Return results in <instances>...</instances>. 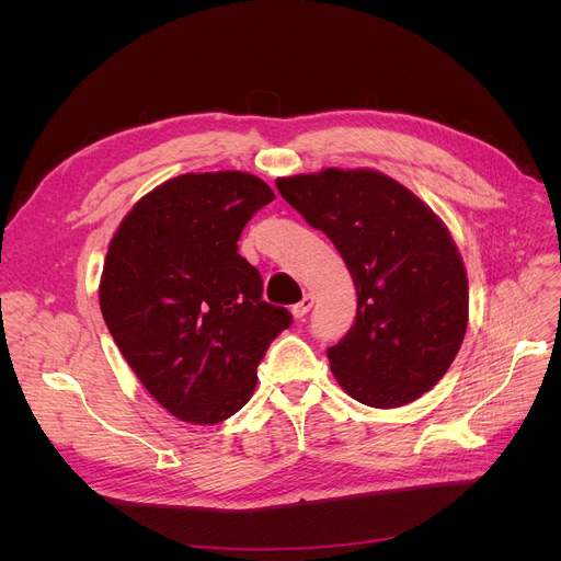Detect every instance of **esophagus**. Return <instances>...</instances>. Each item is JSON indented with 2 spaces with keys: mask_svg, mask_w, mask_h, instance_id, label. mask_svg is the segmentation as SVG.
<instances>
[{
  "mask_svg": "<svg viewBox=\"0 0 561 561\" xmlns=\"http://www.w3.org/2000/svg\"><path fill=\"white\" fill-rule=\"evenodd\" d=\"M313 296H311V293H305V298L298 302V305H293L290 307V313L293 316H296V318H302V316H307V311L313 307Z\"/></svg>",
  "mask_w": 561,
  "mask_h": 561,
  "instance_id": "obj_1",
  "label": "esophagus"
}]
</instances>
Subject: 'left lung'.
<instances>
[{"label": "left lung", "instance_id": "1", "mask_svg": "<svg viewBox=\"0 0 561 561\" xmlns=\"http://www.w3.org/2000/svg\"><path fill=\"white\" fill-rule=\"evenodd\" d=\"M277 188L328 233L357 288L355 325L328 350L339 387L375 409L419 400L468 328V277L444 220L373 168L279 176Z\"/></svg>", "mask_w": 561, "mask_h": 561}]
</instances>
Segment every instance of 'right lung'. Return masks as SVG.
I'll use <instances>...</instances> for the list:
<instances>
[{"label": "right lung", "mask_w": 561, "mask_h": 561, "mask_svg": "<svg viewBox=\"0 0 561 561\" xmlns=\"http://www.w3.org/2000/svg\"><path fill=\"white\" fill-rule=\"evenodd\" d=\"M273 188L241 170L186 172L142 195L115 229L100 309L140 385L174 419L216 425L254 393L290 313L261 300L239 236Z\"/></svg>", "instance_id": "1"}]
</instances>
